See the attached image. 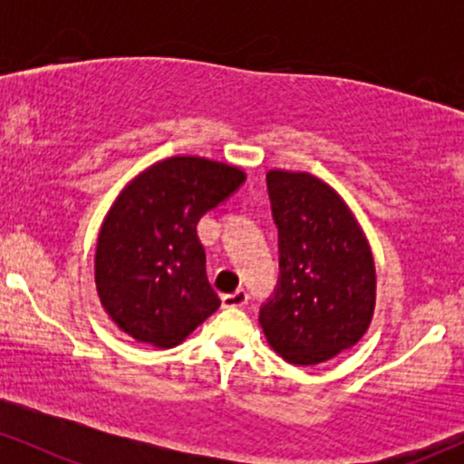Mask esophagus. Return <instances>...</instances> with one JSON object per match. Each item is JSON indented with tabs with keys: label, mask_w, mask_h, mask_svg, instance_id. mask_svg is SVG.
<instances>
[{
	"label": "esophagus",
	"mask_w": 464,
	"mask_h": 464,
	"mask_svg": "<svg viewBox=\"0 0 464 464\" xmlns=\"http://www.w3.org/2000/svg\"><path fill=\"white\" fill-rule=\"evenodd\" d=\"M248 301V295L244 290H236L231 295H222V305L225 307H244Z\"/></svg>",
	"instance_id": "34e87169"
}]
</instances>
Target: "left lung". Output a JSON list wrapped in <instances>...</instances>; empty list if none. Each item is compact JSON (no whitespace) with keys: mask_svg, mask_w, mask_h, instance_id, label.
<instances>
[{"mask_svg":"<svg viewBox=\"0 0 464 464\" xmlns=\"http://www.w3.org/2000/svg\"><path fill=\"white\" fill-rule=\"evenodd\" d=\"M279 228V284L259 310L266 340L290 364L351 349L375 310V262L347 202L307 172L266 174Z\"/></svg>","mask_w":464,"mask_h":464,"instance_id":"left-lung-1","label":"left lung"}]
</instances>
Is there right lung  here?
<instances>
[{
	"label": "right lung",
	"mask_w": 464,
	"mask_h": 464,
	"mask_svg": "<svg viewBox=\"0 0 464 464\" xmlns=\"http://www.w3.org/2000/svg\"><path fill=\"white\" fill-rule=\"evenodd\" d=\"M244 180L233 165L169 157L121 189L95 246L100 303L121 332L169 349L220 307L196 227Z\"/></svg>",
	"instance_id": "add662e5"
}]
</instances>
